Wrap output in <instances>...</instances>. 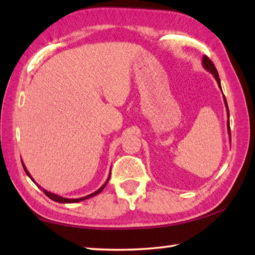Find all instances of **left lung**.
I'll return each mask as SVG.
<instances>
[{
  "mask_svg": "<svg viewBox=\"0 0 255 255\" xmlns=\"http://www.w3.org/2000/svg\"><path fill=\"white\" fill-rule=\"evenodd\" d=\"M202 65H203V68H204L206 71H209L211 74H213L214 79L217 80V83H218V85H219L220 90L222 91V86H221V81H220V78H219V73H218L217 69H215V66H214V64H213V62L211 61V60L209 59V57L206 56V55H203V57H202ZM222 93H223V92H222ZM223 100H224V104H225V108H227V112H228V123H227L228 132H229L230 138H231V132H230V113H229L228 102H227V100H225L224 94H223Z\"/></svg>",
  "mask_w": 255,
  "mask_h": 255,
  "instance_id": "1",
  "label": "left lung"
}]
</instances>
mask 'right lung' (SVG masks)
Instances as JSON below:
<instances>
[{
    "instance_id": "add662e5",
    "label": "right lung",
    "mask_w": 255,
    "mask_h": 255,
    "mask_svg": "<svg viewBox=\"0 0 255 255\" xmlns=\"http://www.w3.org/2000/svg\"><path fill=\"white\" fill-rule=\"evenodd\" d=\"M22 161V160H21ZM22 165H23V169H24V171H25V173L27 174V176L30 177V179L34 182V183L40 187L41 190H43V192H44V193L49 196V198L51 199V200H53V201H55V202H59V203H78V202H81V201H84V200H86V199H90V198H92V196H95V195H98L99 193H101V192L103 191V189L105 186H107V184H108V182H109V180H110V176H111V172H110V174H109V177H108V180L105 181V183L100 187L99 190H97L95 192H93L92 194H89V195H86V196H83V198H80V199H69V198H63V196H60V195H57V194H54V193H51V192H49V191H46L45 189H43V187H41V185H38L36 182L34 181V179H33V177L31 176V174L30 173H28V171H27V169L25 167V165H24V163H23V161H22ZM111 171V170H110Z\"/></svg>"
}]
</instances>
